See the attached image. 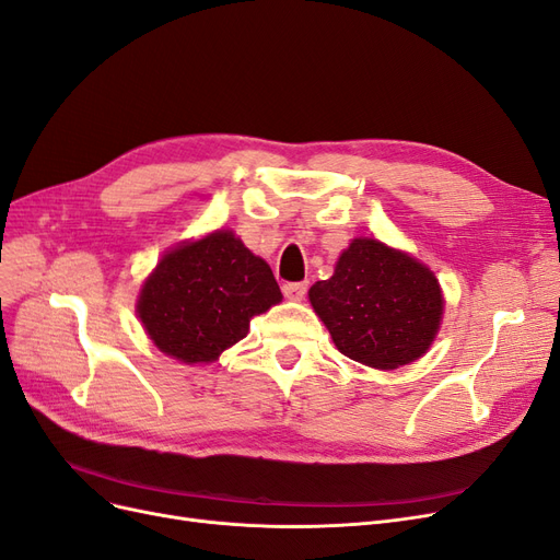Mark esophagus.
Segmentation results:
<instances>
[{"mask_svg":"<svg viewBox=\"0 0 560 560\" xmlns=\"http://www.w3.org/2000/svg\"><path fill=\"white\" fill-rule=\"evenodd\" d=\"M307 292V284L305 282H284L282 284V294L289 299V301H301Z\"/></svg>","mask_w":560,"mask_h":560,"instance_id":"obj_1","label":"esophagus"}]
</instances>
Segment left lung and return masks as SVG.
<instances>
[{
	"label": "left lung",
	"instance_id": "8db88e82",
	"mask_svg": "<svg viewBox=\"0 0 560 560\" xmlns=\"http://www.w3.org/2000/svg\"><path fill=\"white\" fill-rule=\"evenodd\" d=\"M310 303L351 361L393 370L420 358L443 315L434 273L382 241L355 238L335 273L310 287Z\"/></svg>",
	"mask_w": 560,
	"mask_h": 560
}]
</instances>
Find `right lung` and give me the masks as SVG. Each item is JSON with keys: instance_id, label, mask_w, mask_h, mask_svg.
<instances>
[{"instance_id": "right-lung-1", "label": "right lung", "mask_w": 560, "mask_h": 560, "mask_svg": "<svg viewBox=\"0 0 560 560\" xmlns=\"http://www.w3.org/2000/svg\"><path fill=\"white\" fill-rule=\"evenodd\" d=\"M282 294L271 266L232 232L167 253L142 287L140 319L153 345L184 363L215 361Z\"/></svg>"}]
</instances>
